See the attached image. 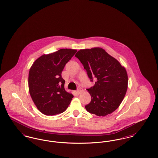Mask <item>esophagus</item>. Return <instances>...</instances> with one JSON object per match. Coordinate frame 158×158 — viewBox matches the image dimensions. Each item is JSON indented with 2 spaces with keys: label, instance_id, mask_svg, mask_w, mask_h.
Masks as SVG:
<instances>
[{
  "label": "esophagus",
  "instance_id": "1",
  "mask_svg": "<svg viewBox=\"0 0 158 158\" xmlns=\"http://www.w3.org/2000/svg\"><path fill=\"white\" fill-rule=\"evenodd\" d=\"M81 92V89L79 88L77 89V93L78 94H80Z\"/></svg>",
  "mask_w": 158,
  "mask_h": 158
}]
</instances>
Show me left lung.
Here are the masks:
<instances>
[{
	"label": "left lung",
	"instance_id": "obj_1",
	"mask_svg": "<svg viewBox=\"0 0 158 158\" xmlns=\"http://www.w3.org/2000/svg\"><path fill=\"white\" fill-rule=\"evenodd\" d=\"M86 70L90 82L95 83L87 89L91 96L86 110L98 116L114 112L120 105L127 89L126 69L101 48L80 50L76 54Z\"/></svg>",
	"mask_w": 158,
	"mask_h": 158
}]
</instances>
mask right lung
<instances>
[{
	"label": "right lung",
	"mask_w": 158,
	"mask_h": 158,
	"mask_svg": "<svg viewBox=\"0 0 158 158\" xmlns=\"http://www.w3.org/2000/svg\"><path fill=\"white\" fill-rule=\"evenodd\" d=\"M76 50L63 48L44 54L35 61L29 72L31 97L38 110L47 115L63 113L73 95L64 89L61 72L66 64L76 53Z\"/></svg>",
	"instance_id": "add662e5"
}]
</instances>
